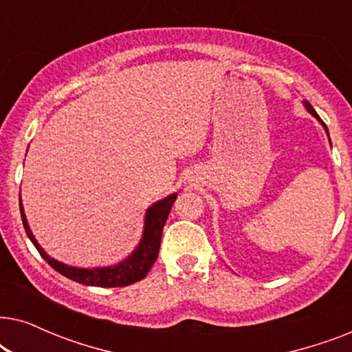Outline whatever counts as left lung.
Instances as JSON below:
<instances>
[{
	"label": "left lung",
	"mask_w": 352,
	"mask_h": 352,
	"mask_svg": "<svg viewBox=\"0 0 352 352\" xmlns=\"http://www.w3.org/2000/svg\"><path fill=\"white\" fill-rule=\"evenodd\" d=\"M305 105H306V109H307V110H309V113H312V115H314V117H316V118H319V115H317V112H316V110H314V109H312V105H311L309 102H307V100H305ZM319 120H320V118H319ZM320 123H322V124H324V128L327 129V124H325L324 122H322V120H320ZM327 133H329V129H327Z\"/></svg>",
	"instance_id": "8db88e82"
}]
</instances>
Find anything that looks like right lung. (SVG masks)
Listing matches in <instances>:
<instances>
[{
    "label": "right lung",
    "instance_id": "obj_1",
    "mask_svg": "<svg viewBox=\"0 0 352 352\" xmlns=\"http://www.w3.org/2000/svg\"><path fill=\"white\" fill-rule=\"evenodd\" d=\"M176 197L177 194H173L148 208L146 214V228H144L142 240L141 243H139V247L134 250L131 256L124 259L123 263H120L118 266L98 267V269L72 267L47 256V254L43 252L40 245H38L35 237H33V234L30 232V228H28L27 224V218L25 214H23L22 201H19V206H21L22 223H23V228H25L28 239H30L32 243L35 245L38 253L41 254V258L45 259V261L50 264L54 271L62 274V276H65L67 278H70V280L83 283V285L126 287L138 280H142V278L147 276V272L151 271L153 263L157 261L158 250H160V242H162L163 226L166 223L168 214H170L171 206L175 204Z\"/></svg>",
    "mask_w": 352,
    "mask_h": 352
}]
</instances>
